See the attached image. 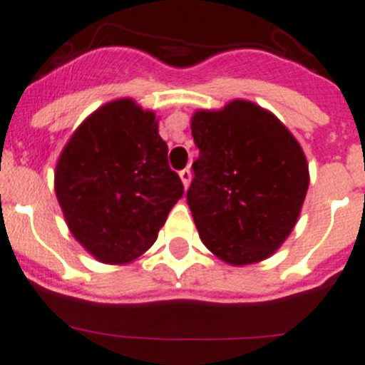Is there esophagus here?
<instances>
[{
    "mask_svg": "<svg viewBox=\"0 0 365 365\" xmlns=\"http://www.w3.org/2000/svg\"><path fill=\"white\" fill-rule=\"evenodd\" d=\"M179 178H181L184 187L190 186V182H191V172L187 170V168H184V170L179 172Z\"/></svg>",
    "mask_w": 365,
    "mask_h": 365,
    "instance_id": "1",
    "label": "esophagus"
}]
</instances>
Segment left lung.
Returning a JSON list of instances; mask_svg holds the SVG:
<instances>
[{
    "mask_svg": "<svg viewBox=\"0 0 365 365\" xmlns=\"http://www.w3.org/2000/svg\"><path fill=\"white\" fill-rule=\"evenodd\" d=\"M191 135L200 153L186 198L202 243L232 266L272 257L309 190L298 140L272 111L245 99L197 110Z\"/></svg>",
    "mask_w": 365,
    "mask_h": 365,
    "instance_id": "1",
    "label": "left lung"
}]
</instances>
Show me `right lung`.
<instances>
[{
  "instance_id": "right-lung-1",
  "label": "right lung",
  "mask_w": 365,
  "mask_h": 365,
  "mask_svg": "<svg viewBox=\"0 0 365 365\" xmlns=\"http://www.w3.org/2000/svg\"><path fill=\"white\" fill-rule=\"evenodd\" d=\"M156 113L124 97L97 108L72 133L55 191L72 236L104 264H129L158 240L184 186L168 167Z\"/></svg>"
}]
</instances>
